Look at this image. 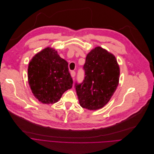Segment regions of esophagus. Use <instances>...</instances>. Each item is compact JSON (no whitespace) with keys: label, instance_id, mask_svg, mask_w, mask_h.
Instances as JSON below:
<instances>
[{"label":"esophagus","instance_id":"1","mask_svg":"<svg viewBox=\"0 0 154 154\" xmlns=\"http://www.w3.org/2000/svg\"><path fill=\"white\" fill-rule=\"evenodd\" d=\"M71 77H72V78H74V77L75 76V75H76V72H75V71H72L71 72Z\"/></svg>","mask_w":154,"mask_h":154}]
</instances>
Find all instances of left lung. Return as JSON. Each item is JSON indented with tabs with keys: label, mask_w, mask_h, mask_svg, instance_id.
I'll list each match as a JSON object with an SVG mask.
<instances>
[{
	"label": "left lung",
	"mask_w": 154,
	"mask_h": 154,
	"mask_svg": "<svg viewBox=\"0 0 154 154\" xmlns=\"http://www.w3.org/2000/svg\"><path fill=\"white\" fill-rule=\"evenodd\" d=\"M83 82L75 83L80 106L90 110L103 108L119 83L120 68L116 57L106 49L96 47L87 54Z\"/></svg>",
	"instance_id": "left-lung-1"
}]
</instances>
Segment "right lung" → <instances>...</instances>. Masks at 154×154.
Wrapping results in <instances>:
<instances>
[{
	"instance_id": "obj_1",
	"label": "right lung",
	"mask_w": 154,
	"mask_h": 154,
	"mask_svg": "<svg viewBox=\"0 0 154 154\" xmlns=\"http://www.w3.org/2000/svg\"><path fill=\"white\" fill-rule=\"evenodd\" d=\"M28 82L34 96L45 104L58 101L72 86L68 63L49 47L36 54L29 62Z\"/></svg>"
}]
</instances>
